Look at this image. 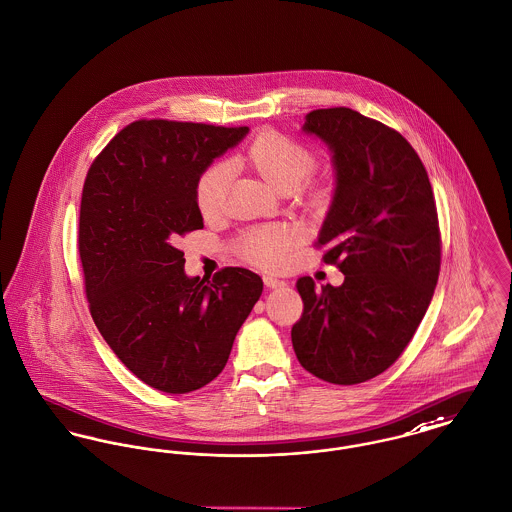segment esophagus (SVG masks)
Listing matches in <instances>:
<instances>
[{
  "label": "esophagus",
  "instance_id": "1",
  "mask_svg": "<svg viewBox=\"0 0 512 512\" xmlns=\"http://www.w3.org/2000/svg\"><path fill=\"white\" fill-rule=\"evenodd\" d=\"M264 283L268 289H279V287H285V281L272 277V275H264Z\"/></svg>",
  "mask_w": 512,
  "mask_h": 512
}]
</instances>
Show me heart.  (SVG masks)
Returning a JSON list of instances; mask_svg holds the SVG:
<instances>
[{
	"mask_svg": "<svg viewBox=\"0 0 512 512\" xmlns=\"http://www.w3.org/2000/svg\"><path fill=\"white\" fill-rule=\"evenodd\" d=\"M314 163L316 159L305 145L275 132L256 137L244 153L231 159L233 167H248L258 172V176L279 194L295 192L314 171ZM229 180L231 169L225 163L209 165L198 176L194 188L196 205L205 219L213 217L221 209ZM326 200L328 188L318 186L310 192V204L324 205ZM291 242L293 235L287 229L264 227L248 231L240 240V250L246 260L264 268H273L279 264Z\"/></svg>",
	"mask_w": 512,
	"mask_h": 512,
	"instance_id": "heart-1",
	"label": "heart"
}]
</instances>
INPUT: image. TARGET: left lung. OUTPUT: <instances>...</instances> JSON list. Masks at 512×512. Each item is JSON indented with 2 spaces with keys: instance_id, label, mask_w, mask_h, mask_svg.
I'll use <instances>...</instances> for the list:
<instances>
[{
  "instance_id": "8db88e82",
  "label": "left lung",
  "mask_w": 512,
  "mask_h": 512,
  "mask_svg": "<svg viewBox=\"0 0 512 512\" xmlns=\"http://www.w3.org/2000/svg\"><path fill=\"white\" fill-rule=\"evenodd\" d=\"M332 153L334 196L318 233L340 287L297 281L291 330L299 363L326 382L359 384L406 349L431 305L441 235L427 171L404 137L351 108H320L301 128Z\"/></svg>"
}]
</instances>
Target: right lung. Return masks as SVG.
Returning a JSON list of instances; mask_svg holds the SVG:
<instances>
[{"mask_svg": "<svg viewBox=\"0 0 512 512\" xmlns=\"http://www.w3.org/2000/svg\"><path fill=\"white\" fill-rule=\"evenodd\" d=\"M248 128L139 120L114 137L87 172L79 256L91 316L134 375L167 394L219 375L258 303V273L225 268L190 277L176 240L204 227L196 180Z\"/></svg>", "mask_w": 512, "mask_h": 512, "instance_id": "add662e5", "label": "right lung"}]
</instances>
